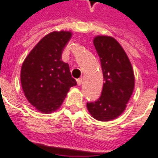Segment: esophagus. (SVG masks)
Instances as JSON below:
<instances>
[{
	"instance_id": "1",
	"label": "esophagus",
	"mask_w": 158,
	"mask_h": 158,
	"mask_svg": "<svg viewBox=\"0 0 158 158\" xmlns=\"http://www.w3.org/2000/svg\"><path fill=\"white\" fill-rule=\"evenodd\" d=\"M82 82H83V79H82V78H79V79H77V84H78L79 85H80L82 84Z\"/></svg>"
}]
</instances>
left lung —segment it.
<instances>
[{
  "label": "left lung",
  "instance_id": "1",
  "mask_svg": "<svg viewBox=\"0 0 158 158\" xmlns=\"http://www.w3.org/2000/svg\"><path fill=\"white\" fill-rule=\"evenodd\" d=\"M103 73L102 96L87 103L90 115L99 121H111L125 110L135 87L131 62L121 45L113 37L97 35L93 40Z\"/></svg>",
  "mask_w": 158,
  "mask_h": 158
}]
</instances>
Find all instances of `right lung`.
<instances>
[{
    "mask_svg": "<svg viewBox=\"0 0 158 158\" xmlns=\"http://www.w3.org/2000/svg\"><path fill=\"white\" fill-rule=\"evenodd\" d=\"M72 37L70 31L46 35L29 52L21 69V85L29 102L39 112L51 113L62 104L69 89L77 85L62 62L63 49Z\"/></svg>",
    "mask_w": 158,
    "mask_h": 158,
    "instance_id": "obj_1",
    "label": "right lung"
}]
</instances>
